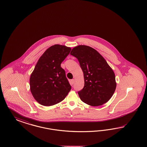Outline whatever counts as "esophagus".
<instances>
[{"label":"esophagus","instance_id":"34e87169","mask_svg":"<svg viewBox=\"0 0 147 147\" xmlns=\"http://www.w3.org/2000/svg\"><path fill=\"white\" fill-rule=\"evenodd\" d=\"M74 82H75L74 79H72V80H71V85H73L74 83Z\"/></svg>","mask_w":147,"mask_h":147}]
</instances>
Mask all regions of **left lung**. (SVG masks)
Here are the masks:
<instances>
[{"label":"left lung","mask_w":147,"mask_h":147,"mask_svg":"<svg viewBox=\"0 0 147 147\" xmlns=\"http://www.w3.org/2000/svg\"><path fill=\"white\" fill-rule=\"evenodd\" d=\"M71 55L78 59L84 73L85 85L78 92L80 99L92 106L108 102L115 90L114 72L96 50L79 45L71 50Z\"/></svg>","instance_id":"1"}]
</instances>
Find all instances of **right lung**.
Masks as SVG:
<instances>
[{
  "label": "right lung",
  "instance_id": "obj_1",
  "mask_svg": "<svg viewBox=\"0 0 147 147\" xmlns=\"http://www.w3.org/2000/svg\"><path fill=\"white\" fill-rule=\"evenodd\" d=\"M71 49L64 45H54L40 57L30 79L33 96L40 105L53 106L60 102L71 89L61 62Z\"/></svg>",
  "mask_w": 147,
  "mask_h": 147
}]
</instances>
